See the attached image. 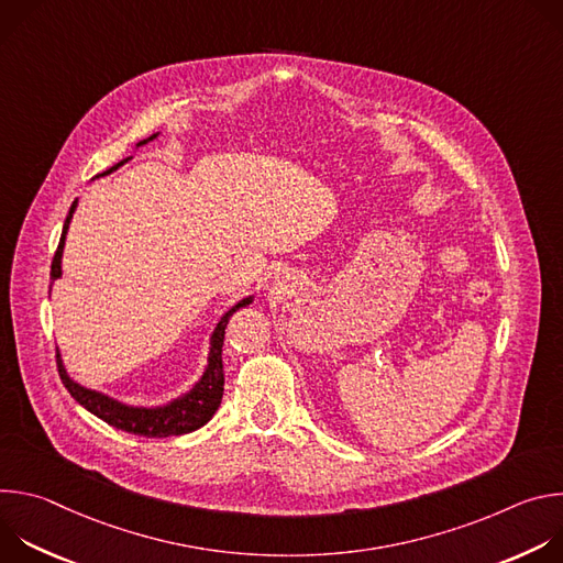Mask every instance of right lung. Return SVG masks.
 Wrapping results in <instances>:
<instances>
[{"mask_svg": "<svg viewBox=\"0 0 563 563\" xmlns=\"http://www.w3.org/2000/svg\"><path fill=\"white\" fill-rule=\"evenodd\" d=\"M155 135H151L148 140H153ZM148 140H142L137 144H144ZM122 165V163H120ZM120 165H115L113 169H118ZM113 169L104 172L111 174ZM77 207V200L70 205L68 216L64 220V229H62V238H59V245L57 252L53 256L51 263V280H57L62 276V252H64V240H66V231H68V222L73 218V211ZM252 298L240 300L235 307H231L222 318L220 323L216 325L213 334H211V352H209V365L202 374V378L196 383V387L172 400L169 406L163 408H131L124 404H118V400L96 391V389H87L82 385H77L75 380L68 378L62 358L57 354V372L59 378L64 383V387L68 389V394L77 400L79 406L87 408L91 415H96L98 419H102L104 423L124 430L129 434H137V437H148V439H159V437H178V434H187L194 432L198 428H202L220 408V400H222V391H224V369H222V343H224V330L229 318L235 309L250 305Z\"/></svg>", "mask_w": 563, "mask_h": 563, "instance_id": "right-lung-1", "label": "right lung"}]
</instances>
